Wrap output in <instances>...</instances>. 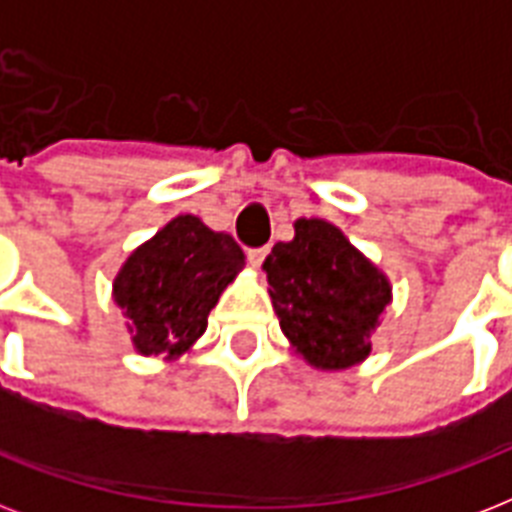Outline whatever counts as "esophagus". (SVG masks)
I'll list each match as a JSON object with an SVG mask.
<instances>
[{
    "instance_id": "esophagus-1",
    "label": "esophagus",
    "mask_w": 512,
    "mask_h": 512,
    "mask_svg": "<svg viewBox=\"0 0 512 512\" xmlns=\"http://www.w3.org/2000/svg\"><path fill=\"white\" fill-rule=\"evenodd\" d=\"M265 255H268V249L265 247H255V249H247V260L252 265H255V268H260V265L265 263Z\"/></svg>"
}]
</instances>
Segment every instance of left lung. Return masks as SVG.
Instances as JSON below:
<instances>
[{
  "mask_svg": "<svg viewBox=\"0 0 512 512\" xmlns=\"http://www.w3.org/2000/svg\"><path fill=\"white\" fill-rule=\"evenodd\" d=\"M263 271L281 332L305 364L340 372L369 356L393 287L337 225L295 220V239L273 244Z\"/></svg>",
  "mask_w": 512,
  "mask_h": 512,
  "instance_id": "8db88e82",
  "label": "left lung"
}]
</instances>
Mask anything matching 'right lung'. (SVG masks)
<instances>
[{
  "mask_svg": "<svg viewBox=\"0 0 512 512\" xmlns=\"http://www.w3.org/2000/svg\"><path fill=\"white\" fill-rule=\"evenodd\" d=\"M244 268L233 236L212 231L196 215H177L132 252L114 279L140 356L177 358L207 332L209 311Z\"/></svg>",
  "mask_w": 512,
  "mask_h": 512,
  "instance_id": "1",
  "label": "right lung"
}]
</instances>
